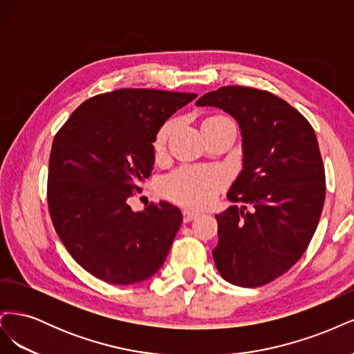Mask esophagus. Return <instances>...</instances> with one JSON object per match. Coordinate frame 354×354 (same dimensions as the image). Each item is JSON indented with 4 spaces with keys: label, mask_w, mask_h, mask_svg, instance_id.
Returning <instances> with one entry per match:
<instances>
[{
    "label": "esophagus",
    "mask_w": 354,
    "mask_h": 354,
    "mask_svg": "<svg viewBox=\"0 0 354 354\" xmlns=\"http://www.w3.org/2000/svg\"><path fill=\"white\" fill-rule=\"evenodd\" d=\"M196 217H199V212H196V211H192V209H185L183 211V221L185 223L195 220Z\"/></svg>",
    "instance_id": "obj_1"
}]
</instances>
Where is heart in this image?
Masks as SVG:
<instances>
[{
	"mask_svg": "<svg viewBox=\"0 0 354 354\" xmlns=\"http://www.w3.org/2000/svg\"><path fill=\"white\" fill-rule=\"evenodd\" d=\"M217 122H233L226 115H211L203 125ZM173 121L165 122L156 133L153 147L160 153L167 145ZM226 177L220 169L212 167H181L162 180V190L167 196L189 207H208L217 198Z\"/></svg>",
	"mask_w": 354,
	"mask_h": 354,
	"instance_id": "heart-1",
	"label": "heart"
}]
</instances>
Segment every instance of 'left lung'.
<instances>
[{
	"label": "left lung",
	"instance_id": "1",
	"mask_svg": "<svg viewBox=\"0 0 354 354\" xmlns=\"http://www.w3.org/2000/svg\"><path fill=\"white\" fill-rule=\"evenodd\" d=\"M198 106H216L238 121L243 168L217 214L212 251L227 282L254 288L274 281L301 259L325 202V167L313 127L277 95L227 85L203 94Z\"/></svg>",
	"mask_w": 354,
	"mask_h": 354
}]
</instances>
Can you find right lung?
<instances>
[{
  "mask_svg": "<svg viewBox=\"0 0 354 354\" xmlns=\"http://www.w3.org/2000/svg\"><path fill=\"white\" fill-rule=\"evenodd\" d=\"M194 93L121 88L81 103L55 136L48 211L60 241L85 270L115 285L153 276L183 216L168 202L134 212L128 199L151 176L153 142Z\"/></svg>",
  "mask_w": 354,
  "mask_h": 354,
  "instance_id": "1",
  "label": "right lung"
}]
</instances>
